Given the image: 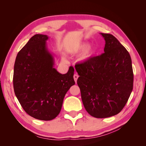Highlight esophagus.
<instances>
[{"instance_id":"1","label":"esophagus","mask_w":146,"mask_h":146,"mask_svg":"<svg viewBox=\"0 0 146 146\" xmlns=\"http://www.w3.org/2000/svg\"><path fill=\"white\" fill-rule=\"evenodd\" d=\"M78 78V76L77 74H74V80H75V82H77V80Z\"/></svg>"}]
</instances>
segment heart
Returning a JSON list of instances; mask_svg holds the SVG:
<instances>
[{"mask_svg": "<svg viewBox=\"0 0 146 146\" xmlns=\"http://www.w3.org/2000/svg\"><path fill=\"white\" fill-rule=\"evenodd\" d=\"M82 50L83 52L78 58V61L85 62V61L90 59L91 56L94 55L96 51V48L91 45L87 46L86 43H80L70 48L69 49V52L70 54H76ZM63 60H65L63 59Z\"/></svg>", "mask_w": 146, "mask_h": 146, "instance_id": "obj_1", "label": "heart"}]
</instances>
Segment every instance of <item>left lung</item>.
Returning <instances> with one entry per match:
<instances>
[{
    "label": "left lung",
    "mask_w": 146,
    "mask_h": 146,
    "mask_svg": "<svg viewBox=\"0 0 146 146\" xmlns=\"http://www.w3.org/2000/svg\"><path fill=\"white\" fill-rule=\"evenodd\" d=\"M104 53L75 66L77 85L86 111L96 118L116 115L133 90V73L129 53L113 35L100 33Z\"/></svg>",
    "instance_id": "8db88e82"
}]
</instances>
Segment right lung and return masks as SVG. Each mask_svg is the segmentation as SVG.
Returning <instances> with one entry per match:
<instances>
[{
	"label": "right lung",
	"mask_w": 146,
	"mask_h": 146,
	"mask_svg": "<svg viewBox=\"0 0 146 146\" xmlns=\"http://www.w3.org/2000/svg\"><path fill=\"white\" fill-rule=\"evenodd\" d=\"M46 35L31 38L17 54L14 66L15 93L30 116L50 121L60 113L66 92L75 85L73 68L60 74L54 68V56L48 50Z\"/></svg>",
	"instance_id": "right-lung-1"
}]
</instances>
